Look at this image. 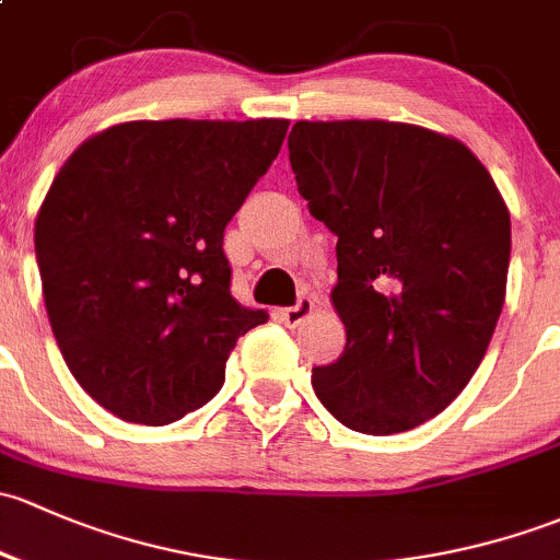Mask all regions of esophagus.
I'll return each instance as SVG.
<instances>
[{
    "label": "esophagus",
    "instance_id": "1",
    "mask_svg": "<svg viewBox=\"0 0 560 560\" xmlns=\"http://www.w3.org/2000/svg\"><path fill=\"white\" fill-rule=\"evenodd\" d=\"M313 313H315V299L302 296L296 304H293V307L280 310V320L285 323V326H302V323L307 320Z\"/></svg>",
    "mask_w": 560,
    "mask_h": 560
}]
</instances>
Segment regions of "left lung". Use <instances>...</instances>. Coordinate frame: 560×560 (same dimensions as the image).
Segmentation results:
<instances>
[{"label":"left lung","mask_w":560,"mask_h":560,"mask_svg":"<svg viewBox=\"0 0 560 560\" xmlns=\"http://www.w3.org/2000/svg\"><path fill=\"white\" fill-rule=\"evenodd\" d=\"M291 170L337 234L331 304L345 353L313 369L323 407L361 434L440 415L471 380L504 307L510 210L455 137L396 120H299Z\"/></svg>","instance_id":"8db88e82"}]
</instances>
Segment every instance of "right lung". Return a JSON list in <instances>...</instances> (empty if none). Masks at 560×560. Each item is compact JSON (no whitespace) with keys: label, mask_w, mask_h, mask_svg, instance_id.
<instances>
[{"label":"right lung","mask_w":560,"mask_h":560,"mask_svg":"<svg viewBox=\"0 0 560 560\" xmlns=\"http://www.w3.org/2000/svg\"><path fill=\"white\" fill-rule=\"evenodd\" d=\"M288 120H129L89 137L34 221L45 310L80 388L166 425L221 390L242 334L223 229L267 175Z\"/></svg>","instance_id":"add662e5"}]
</instances>
